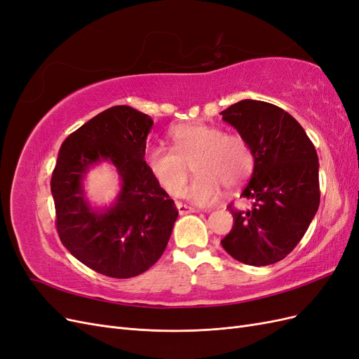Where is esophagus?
Here are the masks:
<instances>
[{"instance_id":"1","label":"esophagus","mask_w":359,"mask_h":359,"mask_svg":"<svg viewBox=\"0 0 359 359\" xmlns=\"http://www.w3.org/2000/svg\"><path fill=\"white\" fill-rule=\"evenodd\" d=\"M177 210H178L180 215H186V214H190V212H196V210L191 208V206L182 205V203H177Z\"/></svg>"}]
</instances>
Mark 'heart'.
I'll use <instances>...</instances> for the list:
<instances>
[{"label":"heart","mask_w":359,"mask_h":359,"mask_svg":"<svg viewBox=\"0 0 359 359\" xmlns=\"http://www.w3.org/2000/svg\"><path fill=\"white\" fill-rule=\"evenodd\" d=\"M173 149L149 147L145 165L161 189L180 196L186 187L190 165L198 172L186 196L196 205L219 201L224 186L235 189L253 170V151L241 135L223 133L206 123H186L170 130Z\"/></svg>","instance_id":"obj_1"}]
</instances>
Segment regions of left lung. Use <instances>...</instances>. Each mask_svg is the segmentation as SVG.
I'll return each mask as SVG.
<instances>
[{"label": "left lung", "mask_w": 359, "mask_h": 359, "mask_svg": "<svg viewBox=\"0 0 359 359\" xmlns=\"http://www.w3.org/2000/svg\"><path fill=\"white\" fill-rule=\"evenodd\" d=\"M220 115L247 140L255 158L241 193L253 205L232 211V231L222 245L245 265L276 264L297 247L318 212V153L297 119L276 104L241 100Z\"/></svg>", "instance_id": "left-lung-1"}]
</instances>
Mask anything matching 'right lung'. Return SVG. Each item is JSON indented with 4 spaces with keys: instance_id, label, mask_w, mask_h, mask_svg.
Segmentation results:
<instances>
[{
    "instance_id": "add662e5",
    "label": "right lung",
    "mask_w": 359,
    "mask_h": 359,
    "mask_svg": "<svg viewBox=\"0 0 359 359\" xmlns=\"http://www.w3.org/2000/svg\"><path fill=\"white\" fill-rule=\"evenodd\" d=\"M153 124L151 116L130 106L109 107L64 140L52 173L62 245L107 277L130 278L153 266L178 217L144 160ZM100 162L114 166L122 189L114 204L97 209L86 199L83 178Z\"/></svg>"
}]
</instances>
